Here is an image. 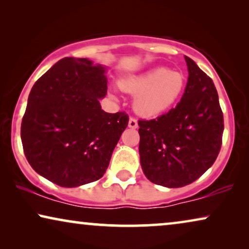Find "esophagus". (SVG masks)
Returning a JSON list of instances; mask_svg holds the SVG:
<instances>
[{"instance_id": "1", "label": "esophagus", "mask_w": 249, "mask_h": 249, "mask_svg": "<svg viewBox=\"0 0 249 249\" xmlns=\"http://www.w3.org/2000/svg\"><path fill=\"white\" fill-rule=\"evenodd\" d=\"M128 125H129V128H131V129H136L138 127V124H137V120H136L135 118H130L129 119V124H128Z\"/></svg>"}]
</instances>
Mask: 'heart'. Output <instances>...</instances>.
<instances>
[{
  "mask_svg": "<svg viewBox=\"0 0 249 249\" xmlns=\"http://www.w3.org/2000/svg\"><path fill=\"white\" fill-rule=\"evenodd\" d=\"M120 87L136 95L134 107L142 117H158L178 103L186 88L181 71L168 68H154L139 76L121 80Z\"/></svg>",
  "mask_w": 249,
  "mask_h": 249,
  "instance_id": "b5f03b06",
  "label": "heart"
}]
</instances>
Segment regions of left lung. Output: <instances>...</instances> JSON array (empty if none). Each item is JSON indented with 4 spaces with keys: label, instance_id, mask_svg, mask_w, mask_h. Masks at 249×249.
<instances>
[{
    "label": "left lung",
    "instance_id": "obj_1",
    "mask_svg": "<svg viewBox=\"0 0 249 249\" xmlns=\"http://www.w3.org/2000/svg\"><path fill=\"white\" fill-rule=\"evenodd\" d=\"M181 101L168 113L139 120L141 164L149 181L168 188L189 185L211 168L222 145L223 113L216 88L188 56Z\"/></svg>",
    "mask_w": 249,
    "mask_h": 249
}]
</instances>
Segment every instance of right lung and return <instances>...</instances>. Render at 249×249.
<instances>
[{
    "label": "right lung",
    "mask_w": 249,
    "mask_h": 249,
    "mask_svg": "<svg viewBox=\"0 0 249 249\" xmlns=\"http://www.w3.org/2000/svg\"><path fill=\"white\" fill-rule=\"evenodd\" d=\"M105 68L88 59L64 57L30 90L21 142L32 168L61 187H78L103 177L127 128L125 112L107 113Z\"/></svg>",
    "instance_id": "obj_1"
}]
</instances>
